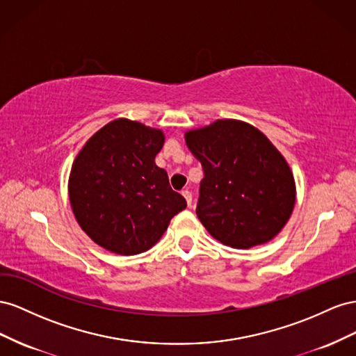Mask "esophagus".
Here are the masks:
<instances>
[{
    "label": "esophagus",
    "mask_w": 356,
    "mask_h": 356,
    "mask_svg": "<svg viewBox=\"0 0 356 356\" xmlns=\"http://www.w3.org/2000/svg\"><path fill=\"white\" fill-rule=\"evenodd\" d=\"M181 195L185 197V200H186V202H188V206L191 207V204H192V194H191V192L186 189V191L181 192Z\"/></svg>",
    "instance_id": "obj_1"
}]
</instances>
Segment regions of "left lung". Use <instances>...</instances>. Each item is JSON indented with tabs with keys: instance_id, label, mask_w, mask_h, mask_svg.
<instances>
[{
	"instance_id": "8db88e82",
	"label": "left lung",
	"mask_w": 356,
	"mask_h": 356,
	"mask_svg": "<svg viewBox=\"0 0 356 356\" xmlns=\"http://www.w3.org/2000/svg\"><path fill=\"white\" fill-rule=\"evenodd\" d=\"M185 141L204 170L197 216L209 234L234 249L276 237L297 198L292 170L277 147L237 119L189 129Z\"/></svg>"
}]
</instances>
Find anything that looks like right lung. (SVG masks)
Wrapping results in <instances>:
<instances>
[{
	"label": "right lung",
	"instance_id": "add662e5",
	"mask_svg": "<svg viewBox=\"0 0 356 356\" xmlns=\"http://www.w3.org/2000/svg\"><path fill=\"white\" fill-rule=\"evenodd\" d=\"M164 141L161 129L120 118L80 149L70 171V204L98 246L127 257L146 252L186 207L155 164Z\"/></svg>",
	"mask_w": 356,
	"mask_h": 356
}]
</instances>
